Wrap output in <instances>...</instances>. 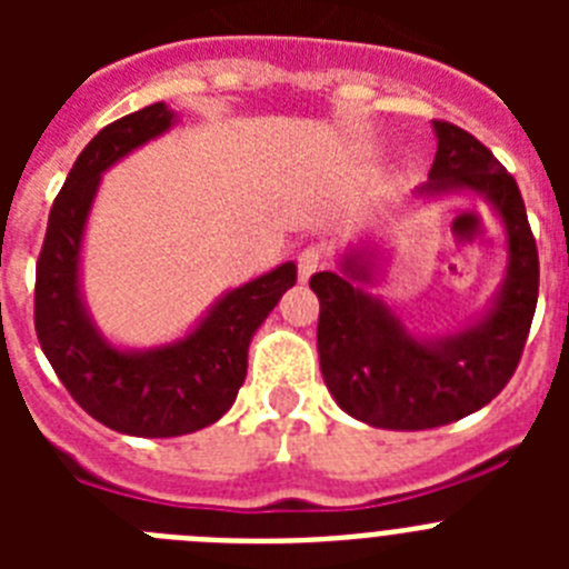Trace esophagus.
I'll return each instance as SVG.
<instances>
[{
  "instance_id": "34e87169",
  "label": "esophagus",
  "mask_w": 569,
  "mask_h": 569,
  "mask_svg": "<svg viewBox=\"0 0 569 569\" xmlns=\"http://www.w3.org/2000/svg\"><path fill=\"white\" fill-rule=\"evenodd\" d=\"M296 261H299V281H310V276L325 264V253H321L319 244H310V248L301 250Z\"/></svg>"
}]
</instances>
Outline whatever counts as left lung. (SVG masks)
<instances>
[{
  "mask_svg": "<svg viewBox=\"0 0 569 569\" xmlns=\"http://www.w3.org/2000/svg\"><path fill=\"white\" fill-rule=\"evenodd\" d=\"M439 150L416 196L470 193L496 213L507 239V273L490 308L447 336H416L373 284L379 248H350L339 270L310 279L319 296V365L347 416L381 430H430L490 405L519 367L536 301L539 250L519 184L467 130L433 122Z\"/></svg>",
  "mask_w": 569,
  "mask_h": 569,
  "instance_id": "1",
  "label": "left lung"
}]
</instances>
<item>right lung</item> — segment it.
Masks as SVG:
<instances>
[{"label": "right lung", "instance_id": "add662e5", "mask_svg": "<svg viewBox=\"0 0 569 569\" xmlns=\"http://www.w3.org/2000/svg\"><path fill=\"white\" fill-rule=\"evenodd\" d=\"M176 122V110L156 102L99 130L50 208L37 261L33 321L50 367L84 413L116 433L142 439L196 433L228 413L248 376L250 339L296 284V264L281 261L219 296L182 339L144 350L104 339L82 296L88 216L104 170Z\"/></svg>", "mask_w": 569, "mask_h": 569}]
</instances>
